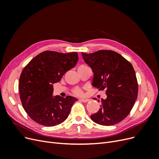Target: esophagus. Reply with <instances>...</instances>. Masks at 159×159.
I'll list each match as a JSON object with an SVG mask.
<instances>
[{"instance_id": "esophagus-1", "label": "esophagus", "mask_w": 159, "mask_h": 159, "mask_svg": "<svg viewBox=\"0 0 159 159\" xmlns=\"http://www.w3.org/2000/svg\"><path fill=\"white\" fill-rule=\"evenodd\" d=\"M80 102H84V103H86V102H89V99H80Z\"/></svg>"}]
</instances>
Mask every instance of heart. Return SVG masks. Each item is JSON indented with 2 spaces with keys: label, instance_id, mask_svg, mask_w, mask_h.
<instances>
[{
  "label": "heart",
  "instance_id": "heart-1",
  "mask_svg": "<svg viewBox=\"0 0 159 159\" xmlns=\"http://www.w3.org/2000/svg\"><path fill=\"white\" fill-rule=\"evenodd\" d=\"M84 66H81L79 67V68H81V67H84ZM72 92H73V93L75 95H81L83 94V90L80 88H75L72 90Z\"/></svg>",
  "mask_w": 159,
  "mask_h": 159
}]
</instances>
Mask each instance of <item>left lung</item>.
<instances>
[{
	"mask_svg": "<svg viewBox=\"0 0 159 159\" xmlns=\"http://www.w3.org/2000/svg\"><path fill=\"white\" fill-rule=\"evenodd\" d=\"M81 54L94 74L92 85L100 91L105 90L107 95L106 99L101 100L99 110L91 115V120L104 126L122 121L131 112L138 95L137 80L132 64L112 50Z\"/></svg>",
	"mask_w": 159,
	"mask_h": 159,
	"instance_id": "obj_1",
	"label": "left lung"
}]
</instances>
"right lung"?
Instances as JSON below:
<instances>
[{"mask_svg": "<svg viewBox=\"0 0 159 159\" xmlns=\"http://www.w3.org/2000/svg\"><path fill=\"white\" fill-rule=\"evenodd\" d=\"M77 52L63 54L44 51L23 69L18 84L22 107L33 121L46 127L64 122L76 98L52 97L53 84L58 82L66 71L78 63Z\"/></svg>", "mask_w": 159, "mask_h": 159, "instance_id": "obj_1", "label": "right lung"}]
</instances>
